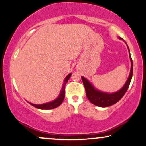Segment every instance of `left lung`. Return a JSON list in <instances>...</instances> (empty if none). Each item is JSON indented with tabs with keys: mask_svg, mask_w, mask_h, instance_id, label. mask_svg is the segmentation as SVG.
<instances>
[{
	"mask_svg": "<svg viewBox=\"0 0 146 146\" xmlns=\"http://www.w3.org/2000/svg\"><path fill=\"white\" fill-rule=\"evenodd\" d=\"M129 48V47H128ZM129 56L130 59H131V72H130V75L127 81H126V84L122 87V89L117 91L116 92L111 93V94H108V93H105L101 92V91L97 90L96 89L94 88V87L91 85L90 82L88 81L84 77H82V82L85 87L86 93V96L88 99L90 101L92 104L96 105V106L102 107V108H105V107L111 106V105L116 103L117 101H119L122 99V96L124 95L128 88H129L130 83H131V79L133 76V60L130 54V51L129 48Z\"/></svg>",
	"mask_w": 146,
	"mask_h": 146,
	"instance_id": "1",
	"label": "left lung"
}]
</instances>
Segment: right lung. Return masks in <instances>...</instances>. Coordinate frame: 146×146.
<instances>
[{
	"label": "right lung",
	"instance_id": "obj_1",
	"mask_svg": "<svg viewBox=\"0 0 146 146\" xmlns=\"http://www.w3.org/2000/svg\"><path fill=\"white\" fill-rule=\"evenodd\" d=\"M71 73H70V74H68L67 76L66 77L65 80L64 81V83H63L62 90H61L60 94L59 96L56 100H54V101L52 102H50V103H44V104H41V105H35V104H33V103H29L30 104L33 105V106L35 107V108L40 109V110H52V109H54L57 108V107H58L59 105L62 103L64 99V94H65V85L66 82L68 81V79H69L70 77H71Z\"/></svg>",
	"mask_w": 146,
	"mask_h": 146
}]
</instances>
